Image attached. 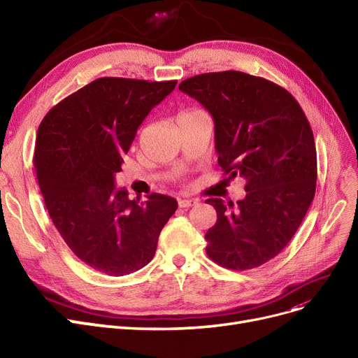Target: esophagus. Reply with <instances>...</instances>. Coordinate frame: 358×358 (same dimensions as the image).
Instances as JSON below:
<instances>
[{
    "mask_svg": "<svg viewBox=\"0 0 358 358\" xmlns=\"http://www.w3.org/2000/svg\"><path fill=\"white\" fill-rule=\"evenodd\" d=\"M199 201L196 199H178V206L180 208H192V206H196Z\"/></svg>",
    "mask_w": 358,
    "mask_h": 358,
    "instance_id": "esophagus-1",
    "label": "esophagus"
}]
</instances>
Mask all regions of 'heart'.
Masks as SVG:
<instances>
[{"label": "heart", "mask_w": 358, "mask_h": 358, "mask_svg": "<svg viewBox=\"0 0 358 358\" xmlns=\"http://www.w3.org/2000/svg\"><path fill=\"white\" fill-rule=\"evenodd\" d=\"M197 111H200V110H187V111L181 113V115H190V113H197Z\"/></svg>", "instance_id": "1"}]
</instances>
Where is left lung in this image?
<instances>
[{
  "instance_id": "left-lung-1",
  "label": "left lung",
  "mask_w": 358,
  "mask_h": 358,
  "mask_svg": "<svg viewBox=\"0 0 358 358\" xmlns=\"http://www.w3.org/2000/svg\"><path fill=\"white\" fill-rule=\"evenodd\" d=\"M215 122L217 164L247 181L243 200L208 199L216 209L206 252L216 264L250 270L274 258L302 223L316 190L310 124L292 94L239 71L196 75L178 85Z\"/></svg>"
}]
</instances>
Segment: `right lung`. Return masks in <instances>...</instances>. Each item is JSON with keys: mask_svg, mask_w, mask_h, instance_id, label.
<instances>
[{"mask_svg": "<svg viewBox=\"0 0 358 358\" xmlns=\"http://www.w3.org/2000/svg\"><path fill=\"white\" fill-rule=\"evenodd\" d=\"M177 81L104 77L56 104L37 130L34 169L49 216L81 261L107 275L135 273L154 258L177 200H130L116 189L138 127Z\"/></svg>", "mask_w": 358, "mask_h": 358, "instance_id": "add662e5", "label": "right lung"}]
</instances>
